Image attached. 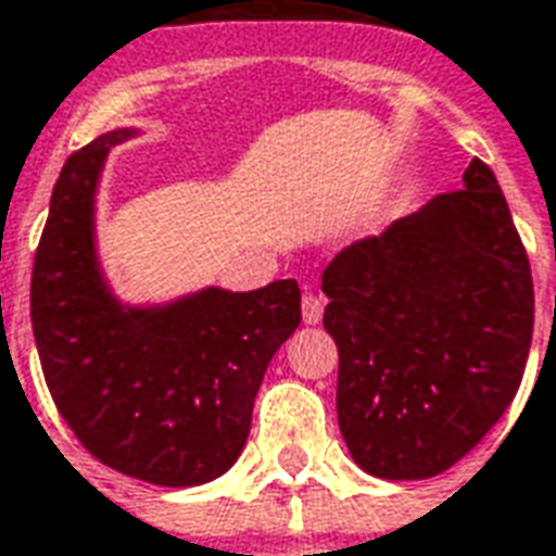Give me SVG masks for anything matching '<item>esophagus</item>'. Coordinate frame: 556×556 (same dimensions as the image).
I'll return each mask as SVG.
<instances>
[{"label":"esophagus","instance_id":"1","mask_svg":"<svg viewBox=\"0 0 556 556\" xmlns=\"http://www.w3.org/2000/svg\"><path fill=\"white\" fill-rule=\"evenodd\" d=\"M302 319H305L307 326H317L319 319H323V299L305 293V299H302Z\"/></svg>","mask_w":556,"mask_h":556}]
</instances>
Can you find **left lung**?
<instances>
[{
    "mask_svg": "<svg viewBox=\"0 0 556 556\" xmlns=\"http://www.w3.org/2000/svg\"><path fill=\"white\" fill-rule=\"evenodd\" d=\"M338 343V424L382 480H427L471 453L513 403L533 338V278L485 162L323 275Z\"/></svg>",
    "mask_w": 556,
    "mask_h": 556,
    "instance_id": "1",
    "label": "left lung"
}]
</instances>
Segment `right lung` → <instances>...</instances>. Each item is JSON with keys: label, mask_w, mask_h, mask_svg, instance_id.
Returning <instances> with one entry per match:
<instances>
[{"label": "right lung", "mask_w": 556, "mask_h": 556, "mask_svg": "<svg viewBox=\"0 0 556 556\" xmlns=\"http://www.w3.org/2000/svg\"><path fill=\"white\" fill-rule=\"evenodd\" d=\"M136 136L112 129L64 162L31 269V328L83 447L127 477L186 489L239 459L263 372L302 323V293L287 278L121 302L97 254V189L109 150Z\"/></svg>", "instance_id": "1"}]
</instances>
